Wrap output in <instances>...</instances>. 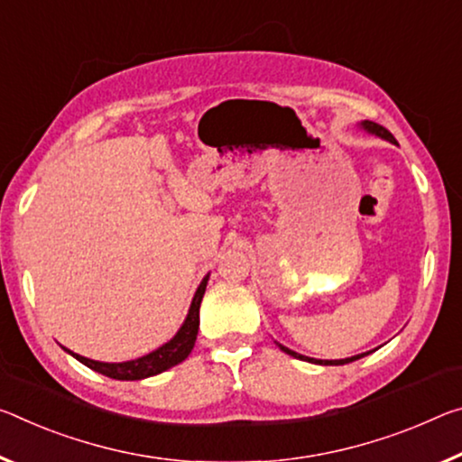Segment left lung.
I'll use <instances>...</instances> for the list:
<instances>
[{
  "label": "left lung",
  "mask_w": 462,
  "mask_h": 462,
  "mask_svg": "<svg viewBox=\"0 0 462 462\" xmlns=\"http://www.w3.org/2000/svg\"><path fill=\"white\" fill-rule=\"evenodd\" d=\"M360 129L365 131L368 135H374V137H380V139H386V142L394 143V137L389 129H384L383 125H378V123H372V121H362L360 123ZM277 343V341H275ZM277 347H280L282 351H285V354L296 357V360H302V362H310V364H320V365H343V364H349V362H356L360 360V357L368 356L370 351H365V354H357V356H351V357H346V360H317V357H309V356H302V354H296V351H291L290 347L282 346V343H277Z\"/></svg>",
  "instance_id": "1"
}]
</instances>
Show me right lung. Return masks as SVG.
Wrapping results in <instances>:
<instances>
[{
  "label": "right lung",
  "mask_w": 462,
  "mask_h": 462,
  "mask_svg": "<svg viewBox=\"0 0 462 462\" xmlns=\"http://www.w3.org/2000/svg\"><path fill=\"white\" fill-rule=\"evenodd\" d=\"M208 280L209 273L203 277L199 288H197L195 296L191 300V306H189V312L185 317V323L180 325L177 335L172 337L171 341H166L164 346H160L158 349L150 351L142 357H135V360H127V362H98V360H90V357H84L79 354H73V351L65 349L69 356L76 357L78 362H82L88 368L98 372V374H105L108 378L115 380H143L150 376H156L160 372H164L172 365L180 364L182 360H187L189 354L195 346L197 339V331H199V306L205 294V288H208Z\"/></svg>",
  "instance_id": "1"
}]
</instances>
